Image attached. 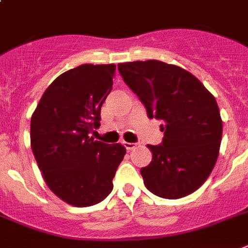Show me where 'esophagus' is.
Wrapping results in <instances>:
<instances>
[{
    "label": "esophagus",
    "instance_id": "34e87169",
    "mask_svg": "<svg viewBox=\"0 0 248 248\" xmlns=\"http://www.w3.org/2000/svg\"><path fill=\"white\" fill-rule=\"evenodd\" d=\"M122 144L124 145V148L127 149V150H131V149L135 148L134 142H127V141H122Z\"/></svg>",
    "mask_w": 248,
    "mask_h": 248
}]
</instances>
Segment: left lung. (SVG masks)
I'll return each instance as SVG.
<instances>
[{
    "mask_svg": "<svg viewBox=\"0 0 248 248\" xmlns=\"http://www.w3.org/2000/svg\"><path fill=\"white\" fill-rule=\"evenodd\" d=\"M118 71L149 118L163 122V141L148 145L153 159L140 170L146 188L163 199L192 194L219 155L223 124L215 98L192 74L162 61L120 63Z\"/></svg>",
    "mask_w": 248,
    "mask_h": 248,
    "instance_id": "left-lung-1",
    "label": "left lung"
}]
</instances>
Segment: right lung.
<instances>
[{"label": "right lung", "mask_w": 248, "mask_h": 248, "mask_svg": "<svg viewBox=\"0 0 248 248\" xmlns=\"http://www.w3.org/2000/svg\"><path fill=\"white\" fill-rule=\"evenodd\" d=\"M116 65H81L58 76L31 116L30 142L48 187L74 206H92L113 188L126 148L89 138L112 90Z\"/></svg>", "instance_id": "1"}]
</instances>
